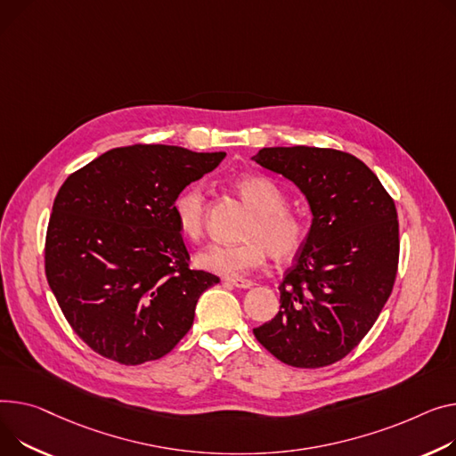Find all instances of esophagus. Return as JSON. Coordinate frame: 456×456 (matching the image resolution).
I'll return each instance as SVG.
<instances>
[{"instance_id": "esophagus-1", "label": "esophagus", "mask_w": 456, "mask_h": 456, "mask_svg": "<svg viewBox=\"0 0 456 456\" xmlns=\"http://www.w3.org/2000/svg\"><path fill=\"white\" fill-rule=\"evenodd\" d=\"M224 282H225V284H229V286H234V288H241V289H248V288H251V286H253V282H251V281H248V279H240V277H225V279H224Z\"/></svg>"}]
</instances>
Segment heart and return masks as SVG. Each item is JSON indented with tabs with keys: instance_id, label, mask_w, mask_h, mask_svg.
I'll return each instance as SVG.
<instances>
[{
	"instance_id": "heart-1",
	"label": "heart",
	"mask_w": 456,
	"mask_h": 456,
	"mask_svg": "<svg viewBox=\"0 0 456 456\" xmlns=\"http://www.w3.org/2000/svg\"><path fill=\"white\" fill-rule=\"evenodd\" d=\"M236 187L256 210V220L248 232L249 240L241 244L212 241L196 255V265L216 275L234 277L264 265L267 249L277 260L297 256L306 241V225L286 208L284 192L264 175H241L236 179ZM172 210L181 232L191 240L201 238L207 224V200L201 183L181 191Z\"/></svg>"
}]
</instances>
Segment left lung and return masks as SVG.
Masks as SVG:
<instances>
[{"label": "left lung", "mask_w": 456, "mask_h": 456, "mask_svg": "<svg viewBox=\"0 0 456 456\" xmlns=\"http://www.w3.org/2000/svg\"><path fill=\"white\" fill-rule=\"evenodd\" d=\"M306 196L312 227L279 286L281 312L253 330L297 369L343 359L367 336L396 281L400 225L378 175L341 150L262 148L251 158Z\"/></svg>", "instance_id": "obj_1"}]
</instances>
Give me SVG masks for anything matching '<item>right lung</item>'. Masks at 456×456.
Here are the masks:
<instances>
[{
  "mask_svg": "<svg viewBox=\"0 0 456 456\" xmlns=\"http://www.w3.org/2000/svg\"><path fill=\"white\" fill-rule=\"evenodd\" d=\"M225 151L132 144L108 150L60 187L45 236V277L77 336L120 365L168 354L220 282L191 269L174 200Z\"/></svg>",
  "mask_w": 456,
  "mask_h": 456,
  "instance_id": "add662e5",
  "label": "right lung"
}]
</instances>
